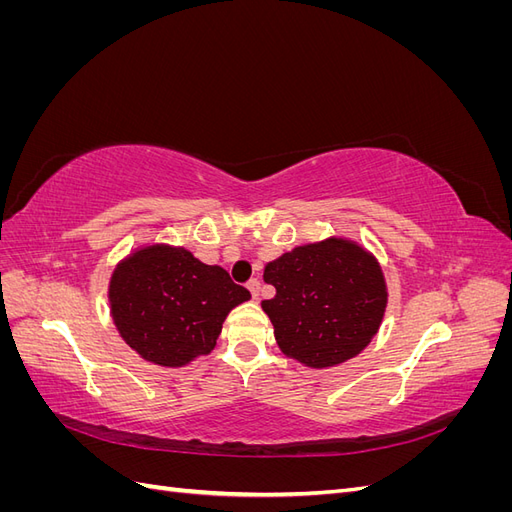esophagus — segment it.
<instances>
[{
  "label": "esophagus",
  "instance_id": "1",
  "mask_svg": "<svg viewBox=\"0 0 512 512\" xmlns=\"http://www.w3.org/2000/svg\"><path fill=\"white\" fill-rule=\"evenodd\" d=\"M247 290L252 292L254 299H258V294H260V282H258V280H250V282H247Z\"/></svg>",
  "mask_w": 512,
  "mask_h": 512
}]
</instances>
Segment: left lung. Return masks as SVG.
<instances>
[{"label": "left lung", "instance_id": "obj_1", "mask_svg": "<svg viewBox=\"0 0 512 512\" xmlns=\"http://www.w3.org/2000/svg\"><path fill=\"white\" fill-rule=\"evenodd\" d=\"M275 297L262 301L277 346L307 367L359 354L380 329L386 284L376 258L346 239L294 247L265 267Z\"/></svg>", "mask_w": 512, "mask_h": 512}]
</instances>
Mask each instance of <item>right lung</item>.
<instances>
[{
	"label": "right lung",
	"mask_w": 512,
	"mask_h": 512,
	"mask_svg": "<svg viewBox=\"0 0 512 512\" xmlns=\"http://www.w3.org/2000/svg\"><path fill=\"white\" fill-rule=\"evenodd\" d=\"M250 299L218 265L183 247L147 245L117 265L108 301L123 342L145 361L181 367L209 354L232 307Z\"/></svg>",
	"instance_id": "obj_1"
}]
</instances>
